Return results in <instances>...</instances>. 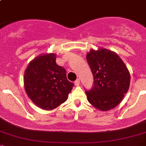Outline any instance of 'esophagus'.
Masks as SVG:
<instances>
[{"mask_svg": "<svg viewBox=\"0 0 146 146\" xmlns=\"http://www.w3.org/2000/svg\"><path fill=\"white\" fill-rule=\"evenodd\" d=\"M74 84H75V86H79V85L80 84V80H79V79H77V80H76L75 81V82H74Z\"/></svg>", "mask_w": 146, "mask_h": 146, "instance_id": "obj_1", "label": "esophagus"}]
</instances>
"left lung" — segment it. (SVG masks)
I'll use <instances>...</instances> for the list:
<instances>
[{
    "instance_id": "obj_1",
    "label": "left lung",
    "mask_w": 146,
    "mask_h": 146,
    "mask_svg": "<svg viewBox=\"0 0 146 146\" xmlns=\"http://www.w3.org/2000/svg\"><path fill=\"white\" fill-rule=\"evenodd\" d=\"M86 60L94 76V86L86 92L87 99L100 111L114 108L129 89L130 74L127 66L115 52L103 48L91 49Z\"/></svg>"
}]
</instances>
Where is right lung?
Masks as SVG:
<instances>
[{"instance_id":"right-lung-1","label":"right lung","mask_w":146,"mask_h":146,"mask_svg":"<svg viewBox=\"0 0 146 146\" xmlns=\"http://www.w3.org/2000/svg\"><path fill=\"white\" fill-rule=\"evenodd\" d=\"M66 70L56 64V54H44L31 60L24 73V88L38 108L50 111L68 98L73 87Z\"/></svg>"}]
</instances>
